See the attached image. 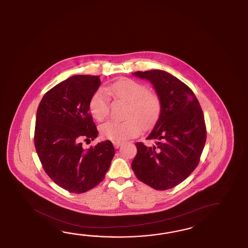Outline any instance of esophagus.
<instances>
[{
    "label": "esophagus",
    "instance_id": "esophagus-1",
    "mask_svg": "<svg viewBox=\"0 0 248 248\" xmlns=\"http://www.w3.org/2000/svg\"><path fill=\"white\" fill-rule=\"evenodd\" d=\"M112 143H113L114 148H115V149H118L120 146L122 145V141H112Z\"/></svg>",
    "mask_w": 248,
    "mask_h": 248
}]
</instances>
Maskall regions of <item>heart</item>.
<instances>
[{
    "instance_id": "heart-1",
    "label": "heart",
    "mask_w": 248,
    "mask_h": 248,
    "mask_svg": "<svg viewBox=\"0 0 248 248\" xmlns=\"http://www.w3.org/2000/svg\"><path fill=\"white\" fill-rule=\"evenodd\" d=\"M107 93L127 103L124 122H108L99 127L100 135L112 141H121L138 136L142 127H150L158 120L161 112L160 97L148 91L144 84L129 78H123L106 88ZM105 90L98 89L90 99L89 108L93 118L102 122L110 112V99Z\"/></svg>"
}]
</instances>
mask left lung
<instances>
[{"instance_id": "obj_1", "label": "left lung", "mask_w": 248, "mask_h": 248, "mask_svg": "<svg viewBox=\"0 0 248 248\" xmlns=\"http://www.w3.org/2000/svg\"><path fill=\"white\" fill-rule=\"evenodd\" d=\"M135 77L153 83L161 112L147 140L136 142L132 169L136 178L155 190L170 189L189 176L199 164L207 138L203 112L193 91L163 70L136 71Z\"/></svg>"}]
</instances>
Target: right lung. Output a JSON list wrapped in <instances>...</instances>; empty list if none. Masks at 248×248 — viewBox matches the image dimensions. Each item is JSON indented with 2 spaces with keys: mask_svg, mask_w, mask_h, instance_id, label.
Wrapping results in <instances>:
<instances>
[{
  "mask_svg": "<svg viewBox=\"0 0 248 248\" xmlns=\"http://www.w3.org/2000/svg\"><path fill=\"white\" fill-rule=\"evenodd\" d=\"M100 83L98 76H73L49 90L37 110L34 145L39 160L55 184L74 194L99 184L115 153L108 140L83 147V141H93L98 133L89 103Z\"/></svg>",
  "mask_w": 248,
  "mask_h": 248,
  "instance_id": "right-lung-1",
  "label": "right lung"
}]
</instances>
